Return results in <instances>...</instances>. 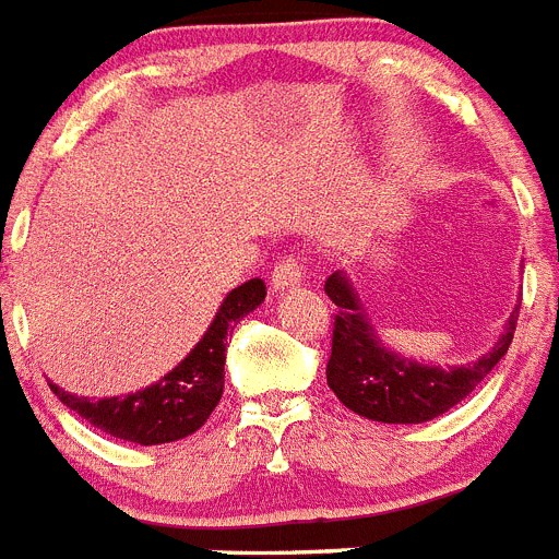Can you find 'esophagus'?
<instances>
[{
	"label": "esophagus",
	"mask_w": 559,
	"mask_h": 559,
	"mask_svg": "<svg viewBox=\"0 0 559 559\" xmlns=\"http://www.w3.org/2000/svg\"><path fill=\"white\" fill-rule=\"evenodd\" d=\"M304 278V259L300 255H284L273 270V286L275 289H289Z\"/></svg>",
	"instance_id": "1"
}]
</instances>
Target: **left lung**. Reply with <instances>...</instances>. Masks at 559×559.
I'll use <instances>...</instances> for the list:
<instances>
[{"mask_svg":"<svg viewBox=\"0 0 559 559\" xmlns=\"http://www.w3.org/2000/svg\"><path fill=\"white\" fill-rule=\"evenodd\" d=\"M326 295L337 307L332 326V354L326 362L329 388L348 411L385 425L430 421L448 414L461 400H467L481 385L484 377L501 362L521 314L514 307L501 340L481 360L444 371L439 366H419L388 352L373 337V326L362 314L360 298L340 273L326 278Z\"/></svg>","mask_w":559,"mask_h":559,"instance_id":"obj_1","label":"left lung"}]
</instances>
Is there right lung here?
<instances>
[{"mask_svg": "<svg viewBox=\"0 0 559 559\" xmlns=\"http://www.w3.org/2000/svg\"><path fill=\"white\" fill-rule=\"evenodd\" d=\"M264 295L266 286L261 278L236 286L213 318L205 337L197 343V348L171 373H165L157 385L145 388V391L109 396V400H86V396L67 394L52 382L50 391L81 419L115 439L145 444V448L186 439L205 425L213 407L222 400L227 332L247 312L259 307Z\"/></svg>", "mask_w": 559, "mask_h": 559, "instance_id": "1", "label": "right lung"}]
</instances>
